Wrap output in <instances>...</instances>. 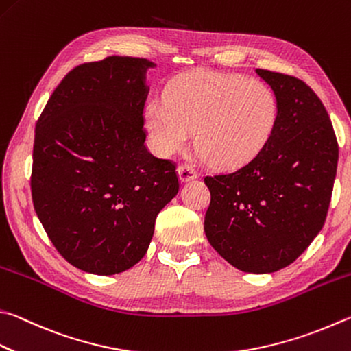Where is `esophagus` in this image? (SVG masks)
Wrapping results in <instances>:
<instances>
[{
  "label": "esophagus",
  "mask_w": 351,
  "mask_h": 351,
  "mask_svg": "<svg viewBox=\"0 0 351 351\" xmlns=\"http://www.w3.org/2000/svg\"><path fill=\"white\" fill-rule=\"evenodd\" d=\"M178 175H180V180L181 182H187V181H192L197 176L196 170L193 167H190V165L182 164L178 167Z\"/></svg>",
  "instance_id": "esophagus-1"
}]
</instances>
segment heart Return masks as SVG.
Wrapping results in <instances>:
<instances>
[{
	"mask_svg": "<svg viewBox=\"0 0 351 351\" xmlns=\"http://www.w3.org/2000/svg\"><path fill=\"white\" fill-rule=\"evenodd\" d=\"M164 97L167 106L154 101L144 112L154 149L173 155L196 130L197 150L219 167H238L258 156L279 117L275 92L241 75L192 70L171 81Z\"/></svg>",
	"mask_w": 351,
	"mask_h": 351,
	"instance_id": "heart-1",
	"label": "heart"
}]
</instances>
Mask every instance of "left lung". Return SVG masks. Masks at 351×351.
Here are the masks:
<instances>
[{
    "mask_svg": "<svg viewBox=\"0 0 351 351\" xmlns=\"http://www.w3.org/2000/svg\"><path fill=\"white\" fill-rule=\"evenodd\" d=\"M256 73L278 98L275 132L252 161L204 178L210 190L204 232L228 264L271 273L301 256L321 232L339 147L326 107L302 80Z\"/></svg>",
    "mask_w": 351,
    "mask_h": 351,
    "instance_id": "1",
    "label": "left lung"
}]
</instances>
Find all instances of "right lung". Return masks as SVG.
Listing matches in <instances>:
<instances>
[{"mask_svg":"<svg viewBox=\"0 0 351 351\" xmlns=\"http://www.w3.org/2000/svg\"><path fill=\"white\" fill-rule=\"evenodd\" d=\"M152 66L135 56L76 66L36 121L35 212L61 256L93 275L139 263L158 213L180 190L176 164L144 144Z\"/></svg>","mask_w":351,"mask_h":351,"instance_id":"add662e5","label":"right lung"}]
</instances>
